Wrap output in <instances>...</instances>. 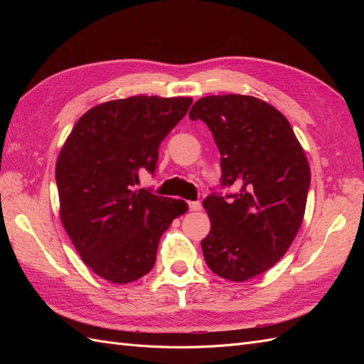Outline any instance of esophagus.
<instances>
[{
  "label": "esophagus",
  "mask_w": 364,
  "mask_h": 364,
  "mask_svg": "<svg viewBox=\"0 0 364 364\" xmlns=\"http://www.w3.org/2000/svg\"><path fill=\"white\" fill-rule=\"evenodd\" d=\"M188 208H190V211H200V209H202V203H200L199 200L188 202Z\"/></svg>",
  "instance_id": "34e87169"
}]
</instances>
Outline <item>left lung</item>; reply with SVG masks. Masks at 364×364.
<instances>
[{"label": "left lung", "mask_w": 364, "mask_h": 364, "mask_svg": "<svg viewBox=\"0 0 364 364\" xmlns=\"http://www.w3.org/2000/svg\"><path fill=\"white\" fill-rule=\"evenodd\" d=\"M191 119L211 130L222 155L220 186L203 208L211 230L203 257L218 277L247 281L273 267L304 220L311 173L293 129L279 111L255 97L228 94L197 100Z\"/></svg>", "instance_id": "1"}]
</instances>
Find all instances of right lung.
I'll return each instance as SVG.
<instances>
[{"instance_id": "right-lung-1", "label": "right lung", "mask_w": 364, "mask_h": 364, "mask_svg": "<svg viewBox=\"0 0 364 364\" xmlns=\"http://www.w3.org/2000/svg\"><path fill=\"white\" fill-rule=\"evenodd\" d=\"M193 100L136 95L90 109L56 164L60 218L80 258L98 277L129 284L156 261L161 235L186 213L183 200L135 186L158 168L159 146Z\"/></svg>"}]
</instances>
